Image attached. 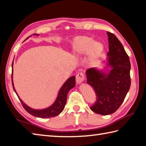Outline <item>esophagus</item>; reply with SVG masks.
<instances>
[{"mask_svg":"<svg viewBox=\"0 0 146 146\" xmlns=\"http://www.w3.org/2000/svg\"><path fill=\"white\" fill-rule=\"evenodd\" d=\"M85 75L82 72H80L76 75V81L78 84L82 83L83 82L85 81Z\"/></svg>","mask_w":146,"mask_h":146,"instance_id":"34e87169","label":"esophagus"}]
</instances>
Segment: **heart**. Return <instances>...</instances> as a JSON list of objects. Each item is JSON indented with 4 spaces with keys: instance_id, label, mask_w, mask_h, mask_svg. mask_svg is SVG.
I'll return each mask as SVG.
<instances>
[{
    "instance_id": "1",
    "label": "heart",
    "mask_w": 146,
    "mask_h": 146,
    "mask_svg": "<svg viewBox=\"0 0 146 146\" xmlns=\"http://www.w3.org/2000/svg\"><path fill=\"white\" fill-rule=\"evenodd\" d=\"M91 38L86 36L78 37L75 39L73 44L72 52L76 56L86 54L89 52L92 60H96L103 51L104 46L100 42H94Z\"/></svg>"
}]
</instances>
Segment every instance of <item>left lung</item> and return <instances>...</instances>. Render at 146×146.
Segmentation results:
<instances>
[{
  "label": "left lung",
  "instance_id": "left-lung-1",
  "mask_svg": "<svg viewBox=\"0 0 146 146\" xmlns=\"http://www.w3.org/2000/svg\"><path fill=\"white\" fill-rule=\"evenodd\" d=\"M108 39V66L112 67L108 74L95 68L86 71L87 83L94 89L97 100L90 107L95 113L110 115L123 103L129 90L131 62L122 43L113 33L107 31Z\"/></svg>",
  "mask_w": 146,
  "mask_h": 146
}]
</instances>
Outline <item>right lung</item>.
<instances>
[{
	"instance_id": "obj_1",
	"label": "right lung",
	"mask_w": 146,
	"mask_h": 146,
	"mask_svg": "<svg viewBox=\"0 0 146 146\" xmlns=\"http://www.w3.org/2000/svg\"><path fill=\"white\" fill-rule=\"evenodd\" d=\"M35 35H36V34H34ZM29 38V37H28ZM12 84L13 86L14 90L17 94V97L19 99L22 105L27 112L30 113L32 115L39 117V118H51L54 117L58 115L63 110L65 105L66 104V99H67V94L68 92L70 90V89L73 88L75 86V76H73L70 77V78L67 80V81L64 83V85L62 86L60 92L58 93V97L56 100L54 102V103L52 104L51 106L47 108H44L42 110H35L33 109L32 108H30L27 106L24 102L21 100V99L19 97L16 91L14 88V84H13V80H12V72H13V63L12 64Z\"/></svg>"
}]
</instances>
